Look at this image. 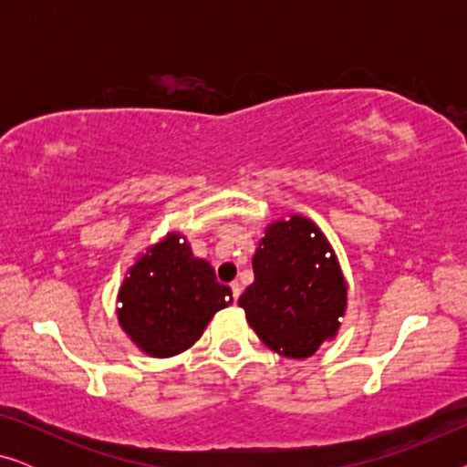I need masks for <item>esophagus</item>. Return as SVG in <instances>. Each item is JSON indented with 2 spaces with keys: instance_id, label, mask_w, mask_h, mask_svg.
I'll return each instance as SVG.
<instances>
[{
  "instance_id": "esophagus-1",
  "label": "esophagus",
  "mask_w": 467,
  "mask_h": 467,
  "mask_svg": "<svg viewBox=\"0 0 467 467\" xmlns=\"http://www.w3.org/2000/svg\"><path fill=\"white\" fill-rule=\"evenodd\" d=\"M232 293H234V299H238L242 296V285L238 283V280H234L232 283Z\"/></svg>"
}]
</instances>
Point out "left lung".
<instances>
[{
  "mask_svg": "<svg viewBox=\"0 0 467 467\" xmlns=\"http://www.w3.org/2000/svg\"><path fill=\"white\" fill-rule=\"evenodd\" d=\"M254 283L238 304L261 342L278 355L306 359L331 340L347 310V283L334 248L306 216L265 229L253 257Z\"/></svg>",
  "mask_w": 467,
  "mask_h": 467,
  "instance_id": "8db88e82",
  "label": "left lung"
}]
</instances>
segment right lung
I'll use <instances>...</instances> for the list:
<instances>
[{
  "label": "right lung",
  "mask_w": 467,
  "mask_h": 467,
  "mask_svg": "<svg viewBox=\"0 0 467 467\" xmlns=\"http://www.w3.org/2000/svg\"><path fill=\"white\" fill-rule=\"evenodd\" d=\"M232 289L213 265L191 253L181 234L150 246L119 291V323L150 357H171L193 347L216 312L232 304Z\"/></svg>",
  "instance_id": "obj_1"
}]
</instances>
